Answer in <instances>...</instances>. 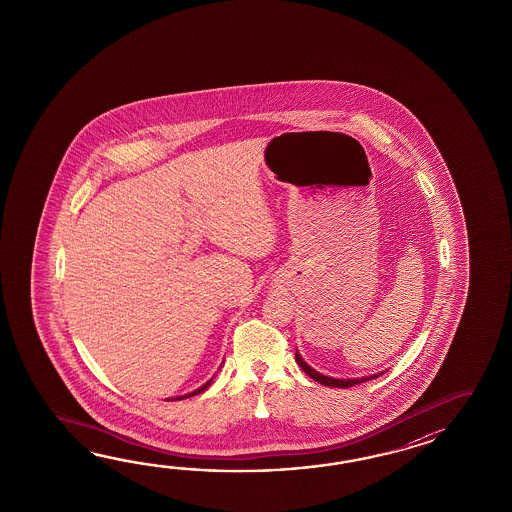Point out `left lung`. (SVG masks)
I'll list each match as a JSON object with an SVG mask.
<instances>
[{"mask_svg":"<svg viewBox=\"0 0 512 512\" xmlns=\"http://www.w3.org/2000/svg\"><path fill=\"white\" fill-rule=\"evenodd\" d=\"M296 362H298V366H300L313 381L320 382V384H324V386H333V388H349V386H355V384H360V382L371 381V379H375V377L381 375V373H379V375H371V377H364V379H331V377H326V375H322V373H318V371L311 370L298 353H296Z\"/></svg>","mask_w":512,"mask_h":512,"instance_id":"left-lung-1","label":"left lung"}]
</instances>
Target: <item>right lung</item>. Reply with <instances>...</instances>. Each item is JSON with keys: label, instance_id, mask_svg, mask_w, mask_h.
<instances>
[{"label": "right lung", "instance_id": "obj_1", "mask_svg": "<svg viewBox=\"0 0 512 512\" xmlns=\"http://www.w3.org/2000/svg\"><path fill=\"white\" fill-rule=\"evenodd\" d=\"M210 382H212V381H208L207 384H203V386H201V388H199V390H196V392L188 393V395H185V397H177V399H175V401H179V399H186V397H194V395H197V393L205 392V390H207L208 386H210Z\"/></svg>", "mask_w": 512, "mask_h": 512}]
</instances>
